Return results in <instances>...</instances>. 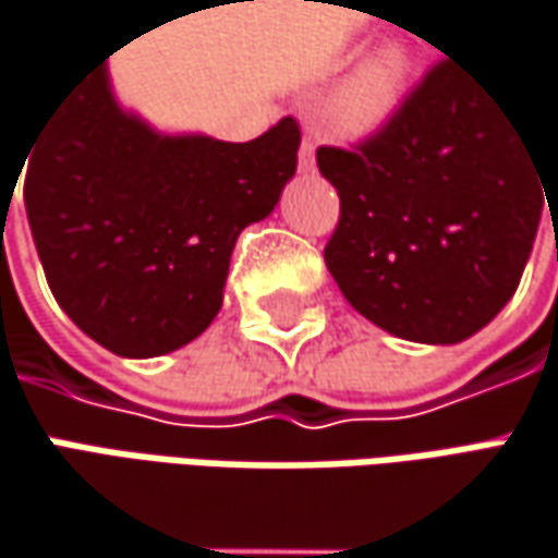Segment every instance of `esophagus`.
Instances as JSON below:
<instances>
[{
    "mask_svg": "<svg viewBox=\"0 0 558 558\" xmlns=\"http://www.w3.org/2000/svg\"><path fill=\"white\" fill-rule=\"evenodd\" d=\"M300 171H315V140H312V134H305L303 146H300Z\"/></svg>",
    "mask_w": 558,
    "mask_h": 558,
    "instance_id": "esophagus-1",
    "label": "esophagus"
}]
</instances>
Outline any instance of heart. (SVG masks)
Wrapping results in <instances>:
<instances>
[{
  "instance_id": "b5f03b06",
  "label": "heart",
  "mask_w": 558,
  "mask_h": 558,
  "mask_svg": "<svg viewBox=\"0 0 558 558\" xmlns=\"http://www.w3.org/2000/svg\"><path fill=\"white\" fill-rule=\"evenodd\" d=\"M415 71L418 56L409 39H380L330 86L325 102L330 128L352 140L380 134L409 102Z\"/></svg>"
}]
</instances>
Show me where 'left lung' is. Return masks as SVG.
<instances>
[{
  "label": "left lung",
  "mask_w": 558,
  "mask_h": 558,
  "mask_svg": "<svg viewBox=\"0 0 558 558\" xmlns=\"http://www.w3.org/2000/svg\"><path fill=\"white\" fill-rule=\"evenodd\" d=\"M340 196L325 250L347 303L387 333L462 343L512 300L546 181L524 124L456 61L355 153L318 149Z\"/></svg>",
  "instance_id": "left-lung-1"
}]
</instances>
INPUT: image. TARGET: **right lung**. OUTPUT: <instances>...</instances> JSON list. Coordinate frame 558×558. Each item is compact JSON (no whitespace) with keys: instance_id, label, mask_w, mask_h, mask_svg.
Returning <instances> with one entry per match:
<instances>
[{"instance_id":"1","label":"right lung","mask_w":558,"mask_h":558,"mask_svg":"<svg viewBox=\"0 0 558 558\" xmlns=\"http://www.w3.org/2000/svg\"><path fill=\"white\" fill-rule=\"evenodd\" d=\"M300 128L250 143L161 134L86 71L27 153L24 206L49 290L99 347L153 359L186 347L225 303L233 243L296 174Z\"/></svg>"}]
</instances>
